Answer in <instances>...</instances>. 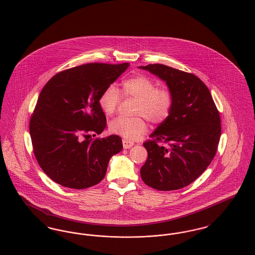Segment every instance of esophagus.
Segmentation results:
<instances>
[{"instance_id": "esophagus-1", "label": "esophagus", "mask_w": 255, "mask_h": 255, "mask_svg": "<svg viewBox=\"0 0 255 255\" xmlns=\"http://www.w3.org/2000/svg\"><path fill=\"white\" fill-rule=\"evenodd\" d=\"M122 144H123V147H124L125 149H128V148H131V147L134 145V142L124 138V139H122Z\"/></svg>"}]
</instances>
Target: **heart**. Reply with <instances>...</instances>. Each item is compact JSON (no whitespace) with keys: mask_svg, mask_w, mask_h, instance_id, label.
Instances as JSON below:
<instances>
[{"mask_svg":"<svg viewBox=\"0 0 255 255\" xmlns=\"http://www.w3.org/2000/svg\"><path fill=\"white\" fill-rule=\"evenodd\" d=\"M124 94L138 100L136 115L137 118H119L110 123V131L126 139H136L147 130V118L153 123H161L170 116L173 107V94L169 88H157L156 83L144 76H137L123 82ZM121 95L118 88L111 84L102 92L99 104L107 116H113L118 111Z\"/></svg>","mask_w":255,"mask_h":255,"instance_id":"b5f03b06","label":"heart"}]
</instances>
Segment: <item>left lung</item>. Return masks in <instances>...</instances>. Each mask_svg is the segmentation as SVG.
<instances>
[{
  "instance_id": "8db88e82",
  "label": "left lung",
  "mask_w": 255,
  "mask_h": 255,
  "mask_svg": "<svg viewBox=\"0 0 255 255\" xmlns=\"http://www.w3.org/2000/svg\"><path fill=\"white\" fill-rule=\"evenodd\" d=\"M166 81L173 94L170 116L143 142V182L161 191L180 189L201 176L216 155L221 125L206 84L195 75L162 64L140 66Z\"/></svg>"
}]
</instances>
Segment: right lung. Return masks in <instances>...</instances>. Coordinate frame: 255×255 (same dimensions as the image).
Returning a JSON list of instances; mask_svg holds the SVG:
<instances>
[{
	"label": "right lung",
	"mask_w": 255,
	"mask_h": 255,
	"mask_svg": "<svg viewBox=\"0 0 255 255\" xmlns=\"http://www.w3.org/2000/svg\"><path fill=\"white\" fill-rule=\"evenodd\" d=\"M128 67L129 63H89L60 72L43 86L30 120V135L40 168L56 183L74 189L91 187L106 176L111 157L121 151L118 135L92 137L107 126L99 104L102 92Z\"/></svg>",
	"instance_id": "obj_1"
}]
</instances>
